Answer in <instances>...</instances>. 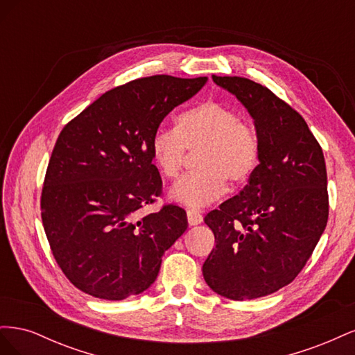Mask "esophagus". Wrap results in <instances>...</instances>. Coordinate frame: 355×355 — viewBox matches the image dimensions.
Returning <instances> with one entry per match:
<instances>
[{"label": "esophagus", "mask_w": 355, "mask_h": 355, "mask_svg": "<svg viewBox=\"0 0 355 355\" xmlns=\"http://www.w3.org/2000/svg\"><path fill=\"white\" fill-rule=\"evenodd\" d=\"M187 218H188V223L191 225V227H194V225H198L202 222L201 213L197 210H187Z\"/></svg>", "instance_id": "obj_1"}]
</instances>
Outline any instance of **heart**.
I'll return each mask as SVG.
<instances>
[{"instance_id":"obj_1","label":"heart","mask_w":355,"mask_h":355,"mask_svg":"<svg viewBox=\"0 0 355 355\" xmlns=\"http://www.w3.org/2000/svg\"><path fill=\"white\" fill-rule=\"evenodd\" d=\"M187 149L198 151V170L171 187L170 198L200 209L225 194L227 178L232 182L250 178L259 163L261 139L257 128L240 120V114L232 106L206 101L182 112L176 127H157L149 144L153 163L167 179H175L180 173Z\"/></svg>"}]
</instances>
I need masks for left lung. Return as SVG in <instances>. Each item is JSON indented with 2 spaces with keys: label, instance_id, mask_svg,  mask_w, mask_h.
<instances>
[{
  "label": "left lung",
  "instance_id": "obj_1",
  "mask_svg": "<svg viewBox=\"0 0 355 355\" xmlns=\"http://www.w3.org/2000/svg\"><path fill=\"white\" fill-rule=\"evenodd\" d=\"M211 78L252 115L261 157L240 194L204 218L216 247L202 275L220 296L256 299L295 280L326 228L324 155L302 115L270 89L243 77Z\"/></svg>",
  "mask_w": 355,
  "mask_h": 355
}]
</instances>
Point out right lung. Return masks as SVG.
Here are the masks:
<instances>
[{
  "label": "right lung",
  "instance_id": "obj_1",
  "mask_svg": "<svg viewBox=\"0 0 355 355\" xmlns=\"http://www.w3.org/2000/svg\"><path fill=\"white\" fill-rule=\"evenodd\" d=\"M207 77L154 75L106 92L60 132L41 194V219L68 280L99 299L142 293L161 257L188 228L187 211L161 196L149 144L164 116L197 94Z\"/></svg>",
  "mask_w": 355,
  "mask_h": 355
}]
</instances>
